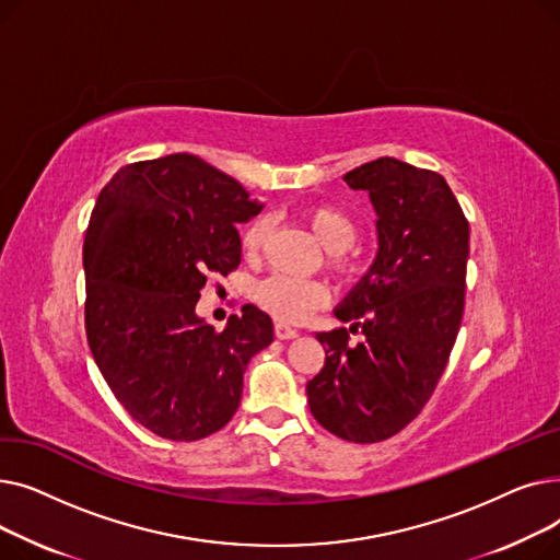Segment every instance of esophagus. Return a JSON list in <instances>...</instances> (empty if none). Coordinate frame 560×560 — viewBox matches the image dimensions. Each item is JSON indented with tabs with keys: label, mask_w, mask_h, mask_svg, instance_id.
I'll return each mask as SVG.
<instances>
[{
	"label": "esophagus",
	"mask_w": 560,
	"mask_h": 560,
	"mask_svg": "<svg viewBox=\"0 0 560 560\" xmlns=\"http://www.w3.org/2000/svg\"><path fill=\"white\" fill-rule=\"evenodd\" d=\"M275 336H277L279 340H292V338L300 336V331L288 327V325H283V322H277V325H275Z\"/></svg>",
	"instance_id": "esophagus-1"
}]
</instances>
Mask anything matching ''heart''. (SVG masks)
<instances>
[{
  "mask_svg": "<svg viewBox=\"0 0 560 560\" xmlns=\"http://www.w3.org/2000/svg\"><path fill=\"white\" fill-rule=\"evenodd\" d=\"M304 220L311 226L319 245L331 254H342L359 238V224L349 213L329 203H315L304 211ZM270 218H254L241 233V247L247 256H256L268 238ZM336 270L342 279H354L359 275V262L351 258H336ZM254 300L279 322H300L311 311L327 302V290L317 281H300L275 275L256 285Z\"/></svg>",
  "mask_w": 560,
  "mask_h": 560,
  "instance_id": "b5f03b06",
  "label": "heart"
}]
</instances>
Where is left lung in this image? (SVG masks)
I'll return each mask as SVG.
<instances>
[{"label":"left lung","instance_id":"left-lung-1","mask_svg":"<svg viewBox=\"0 0 560 560\" xmlns=\"http://www.w3.org/2000/svg\"><path fill=\"white\" fill-rule=\"evenodd\" d=\"M376 213V256L317 334L325 368L306 384L313 418L349 443H378L416 420L458 336L469 224L438 172L381 156L347 172Z\"/></svg>","mask_w":560,"mask_h":560}]
</instances>
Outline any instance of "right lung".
Wrapping results in <instances>:
<instances>
[{
  "label": "right lung",
  "instance_id": "obj_1",
  "mask_svg": "<svg viewBox=\"0 0 560 560\" xmlns=\"http://www.w3.org/2000/svg\"><path fill=\"white\" fill-rule=\"evenodd\" d=\"M262 203L211 163L167 154L102 188L83 241L85 334L115 399L165 440H201L238 410L243 374L275 327L254 304L215 331L195 306L241 265L238 224Z\"/></svg>",
  "mask_w": 560,
  "mask_h": 560
}]
</instances>
